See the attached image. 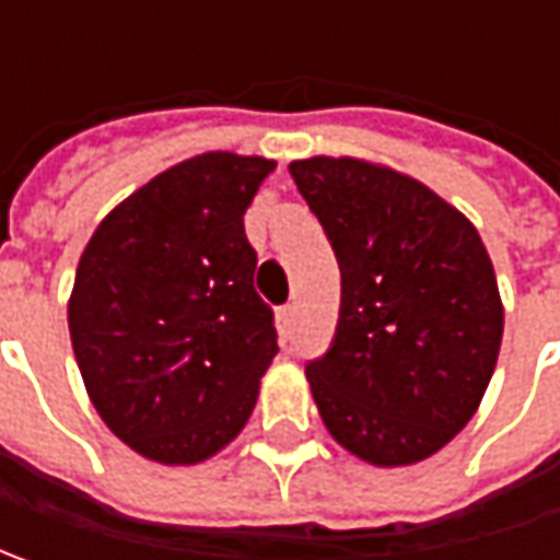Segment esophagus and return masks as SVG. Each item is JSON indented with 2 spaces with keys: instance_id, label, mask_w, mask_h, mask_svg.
<instances>
[{
  "instance_id": "1",
  "label": "esophagus",
  "mask_w": 560,
  "mask_h": 560,
  "mask_svg": "<svg viewBox=\"0 0 560 560\" xmlns=\"http://www.w3.org/2000/svg\"><path fill=\"white\" fill-rule=\"evenodd\" d=\"M292 327H295V305H283L280 312H277V330L283 339H290Z\"/></svg>"
}]
</instances>
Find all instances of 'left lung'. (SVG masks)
Instances as JSON below:
<instances>
[{
	"mask_svg": "<svg viewBox=\"0 0 560 560\" xmlns=\"http://www.w3.org/2000/svg\"><path fill=\"white\" fill-rule=\"evenodd\" d=\"M290 174L339 261L330 349L305 374L330 436L361 462L436 455L480 408L505 312L458 208L383 164L305 159Z\"/></svg>",
	"mask_w": 560,
	"mask_h": 560,
	"instance_id": "left-lung-1",
	"label": "left lung"
}]
</instances>
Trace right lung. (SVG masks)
I'll use <instances>...</instances> for the list:
<instances>
[{
	"mask_svg": "<svg viewBox=\"0 0 560 560\" xmlns=\"http://www.w3.org/2000/svg\"><path fill=\"white\" fill-rule=\"evenodd\" d=\"M277 164L205 152L127 196L77 265L68 327L98 418L142 458L199 464L246 427L277 355L243 214Z\"/></svg>",
	"mask_w": 560,
	"mask_h": 560,
	"instance_id": "add662e5",
	"label": "right lung"
}]
</instances>
